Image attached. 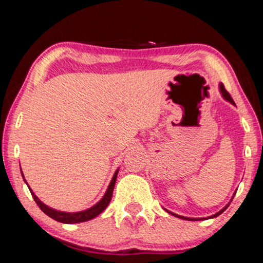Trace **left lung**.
<instances>
[{
  "label": "left lung",
  "instance_id": "obj_1",
  "mask_svg": "<svg viewBox=\"0 0 263 263\" xmlns=\"http://www.w3.org/2000/svg\"><path fill=\"white\" fill-rule=\"evenodd\" d=\"M219 88H220V93H221V96L222 97H224V99H226V100H228V102H230V103H231V104H233V105H235V102H233V99L231 98V96H230V93L228 92V91H226V89H225V87H224V85H222V84H220V85H219ZM233 196H235V195H233ZM233 196H232V199H233ZM232 201V200H231ZM231 201H230V202H231ZM230 204V203H229ZM229 204H226V206L224 207V208H222V210L221 211H219L218 212V213H215V214H213V215H212V217H208V218H215V217H218V215H220L221 213H222V212H224L225 210H226V208H228L229 207ZM168 212V213H171V214H174L175 215V217H177V218H181V219H185V220H192V221H197V220H202V219L203 218H186V217H182V215H177V214H175V213H172V212H170V211H167Z\"/></svg>",
  "mask_w": 263,
  "mask_h": 263
}]
</instances>
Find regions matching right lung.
<instances>
[{
  "label": "right lung",
  "mask_w": 263,
  "mask_h": 263,
  "mask_svg": "<svg viewBox=\"0 0 263 263\" xmlns=\"http://www.w3.org/2000/svg\"><path fill=\"white\" fill-rule=\"evenodd\" d=\"M117 174H118V170L115 172V175H114L112 179H111L109 188H107L105 195L103 196V199L100 200L98 203L95 204V206L91 207V208H88V210L82 211V212H77V213H67V212H60V211L53 210V208H51V207H48L46 204L43 203L37 196L34 195V193L32 192V189L30 188V186H28V189H30V192L32 194V197L34 199L35 203L38 204V207L41 208V210L44 212L46 215H49V217L52 218L53 220L63 222V224H77V222H84V221L91 220V219L96 218L97 215H99L104 210H105V208L107 207V204L110 203L111 197H112V192H114V188H115V183H116ZM21 175H23V171H21ZM23 177H24V175H23ZM25 182H26V181H25ZM26 184H27V182H26Z\"/></svg>",
  "instance_id": "1"
}]
</instances>
